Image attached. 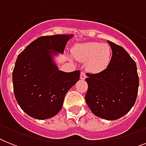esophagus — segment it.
I'll list each match as a JSON object with an SVG mask.
<instances>
[{
	"instance_id": "34e87169",
	"label": "esophagus",
	"mask_w": 146,
	"mask_h": 146,
	"mask_svg": "<svg viewBox=\"0 0 146 146\" xmlns=\"http://www.w3.org/2000/svg\"><path fill=\"white\" fill-rule=\"evenodd\" d=\"M86 73L84 72H80V79H82V80H84L85 78H86Z\"/></svg>"
}]
</instances>
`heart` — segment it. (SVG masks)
I'll return each mask as SVG.
<instances>
[{
    "instance_id": "heart-1",
    "label": "heart",
    "mask_w": 146,
    "mask_h": 146,
    "mask_svg": "<svg viewBox=\"0 0 146 146\" xmlns=\"http://www.w3.org/2000/svg\"><path fill=\"white\" fill-rule=\"evenodd\" d=\"M76 60L87 61L86 68L89 72L97 73L104 70L111 59V49L107 44L90 42L77 44L72 49Z\"/></svg>"
}]
</instances>
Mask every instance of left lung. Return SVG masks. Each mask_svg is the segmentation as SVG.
<instances>
[{"label": "left lung", "instance_id": "8db88e82", "mask_svg": "<svg viewBox=\"0 0 146 146\" xmlns=\"http://www.w3.org/2000/svg\"><path fill=\"white\" fill-rule=\"evenodd\" d=\"M112 57L104 70L97 74L86 73L88 90L85 100L97 116L115 120L131 110L137 100L139 76L137 65L120 45L108 41Z\"/></svg>", "mask_w": 146, "mask_h": 146}]
</instances>
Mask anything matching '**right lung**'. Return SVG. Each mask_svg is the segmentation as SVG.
I'll use <instances>...</instances> for the list:
<instances>
[{
  "mask_svg": "<svg viewBox=\"0 0 146 146\" xmlns=\"http://www.w3.org/2000/svg\"><path fill=\"white\" fill-rule=\"evenodd\" d=\"M72 36L38 37L17 57L13 72L14 95L20 108L31 117L45 119L56 115L66 94L80 79V71H59L50 58V50L62 53Z\"/></svg>",
  "mask_w": 146,
  "mask_h": 146,
  "instance_id": "obj_1",
  "label": "right lung"
}]
</instances>
